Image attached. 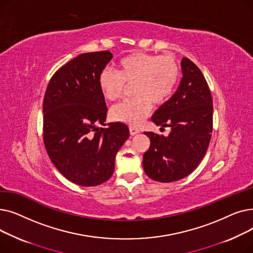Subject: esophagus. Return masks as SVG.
Returning <instances> with one entry per match:
<instances>
[{"mask_svg":"<svg viewBox=\"0 0 253 253\" xmlns=\"http://www.w3.org/2000/svg\"><path fill=\"white\" fill-rule=\"evenodd\" d=\"M129 131H130V134L131 135H135V134L139 133V130L137 128H135V127H132V126H130Z\"/></svg>","mask_w":253,"mask_h":253,"instance_id":"34e87169","label":"esophagus"}]
</instances>
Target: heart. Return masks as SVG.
I'll return each instance as SVG.
<instances>
[{"label": "heart", "instance_id": "b5f03b06", "mask_svg": "<svg viewBox=\"0 0 253 253\" xmlns=\"http://www.w3.org/2000/svg\"><path fill=\"white\" fill-rule=\"evenodd\" d=\"M180 75L177 61L170 55H154L135 52L118 62V73L104 69L98 76L99 89L105 99L116 101L127 86H132L134 98L113 110L114 119L138 126L151 112L152 104L160 105L173 93Z\"/></svg>", "mask_w": 253, "mask_h": 253}]
</instances>
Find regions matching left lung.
I'll list each match as a JSON object with an SVG mask.
<instances>
[{
    "label": "left lung",
    "mask_w": 253,
    "mask_h": 253,
    "mask_svg": "<svg viewBox=\"0 0 253 253\" xmlns=\"http://www.w3.org/2000/svg\"><path fill=\"white\" fill-rule=\"evenodd\" d=\"M182 78L176 92L152 117L157 125L170 128L168 136L144 132L151 144L142 166L150 178L179 180L196 169L208 149L213 123L210 89L200 69L189 58L181 60Z\"/></svg>",
    "instance_id": "obj_1"
}]
</instances>
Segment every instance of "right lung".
I'll return each instance as SVG.
<instances>
[{
    "label": "right lung",
    "instance_id": "add662e5",
    "mask_svg": "<svg viewBox=\"0 0 253 253\" xmlns=\"http://www.w3.org/2000/svg\"><path fill=\"white\" fill-rule=\"evenodd\" d=\"M110 51L83 53L52 76L43 101V139L60 173L82 187H94L114 173L115 158L129 137L127 125L105 126L108 108L98 76Z\"/></svg>",
    "mask_w": 253,
    "mask_h": 253
}]
</instances>
